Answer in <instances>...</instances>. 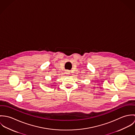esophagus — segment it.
Masks as SVG:
<instances>
[{
    "label": "esophagus",
    "mask_w": 135,
    "mask_h": 135,
    "mask_svg": "<svg viewBox=\"0 0 135 135\" xmlns=\"http://www.w3.org/2000/svg\"><path fill=\"white\" fill-rule=\"evenodd\" d=\"M66 73L67 74H70V71H66Z\"/></svg>",
    "instance_id": "obj_1"
}]
</instances>
